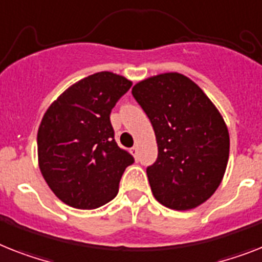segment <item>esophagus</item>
Listing matches in <instances>:
<instances>
[{
  "label": "esophagus",
  "instance_id": "1",
  "mask_svg": "<svg viewBox=\"0 0 262 262\" xmlns=\"http://www.w3.org/2000/svg\"><path fill=\"white\" fill-rule=\"evenodd\" d=\"M131 154L134 155V158H135V159H138V158H139V150H138V147H133V148H131Z\"/></svg>",
  "mask_w": 262,
  "mask_h": 262
}]
</instances>
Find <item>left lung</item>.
<instances>
[{
	"instance_id": "left-lung-1",
	"label": "left lung",
	"mask_w": 262,
	"mask_h": 262,
	"mask_svg": "<svg viewBox=\"0 0 262 262\" xmlns=\"http://www.w3.org/2000/svg\"><path fill=\"white\" fill-rule=\"evenodd\" d=\"M133 96L157 138L158 158L147 167L155 200L174 210L204 204L228 165L230 140L221 114L193 80L177 72L135 84Z\"/></svg>"
}]
</instances>
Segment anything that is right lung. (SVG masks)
<instances>
[{
	"label": "right lung",
	"mask_w": 262,
	"mask_h": 262,
	"mask_svg": "<svg viewBox=\"0 0 262 262\" xmlns=\"http://www.w3.org/2000/svg\"><path fill=\"white\" fill-rule=\"evenodd\" d=\"M131 85L112 72L94 73L71 85L45 112L37 133L38 165L64 204L88 210L118 194L134 157L115 142L110 115Z\"/></svg>",
	"instance_id": "1"
}]
</instances>
